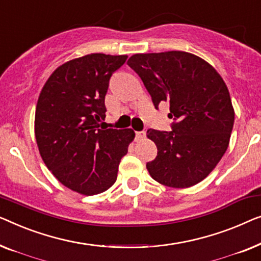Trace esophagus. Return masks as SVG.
<instances>
[{
  "instance_id": "obj_1",
  "label": "esophagus",
  "mask_w": 261,
  "mask_h": 261,
  "mask_svg": "<svg viewBox=\"0 0 261 261\" xmlns=\"http://www.w3.org/2000/svg\"><path fill=\"white\" fill-rule=\"evenodd\" d=\"M145 137V131H136V138L138 139V141H141Z\"/></svg>"
}]
</instances>
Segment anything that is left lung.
Masks as SVG:
<instances>
[{
	"mask_svg": "<svg viewBox=\"0 0 261 261\" xmlns=\"http://www.w3.org/2000/svg\"><path fill=\"white\" fill-rule=\"evenodd\" d=\"M127 65L139 75L155 108L166 101L171 131L149 129L157 156L146 163L151 177L171 188L202 181L229 144L234 109L225 82L207 61L192 53L170 50L134 54Z\"/></svg>",
	"mask_w": 261,
	"mask_h": 261,
	"instance_id": "8db88e82",
	"label": "left lung"
}]
</instances>
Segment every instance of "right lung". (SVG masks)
<instances>
[{
	"label": "right lung",
	"instance_id": "obj_1",
	"mask_svg": "<svg viewBox=\"0 0 261 261\" xmlns=\"http://www.w3.org/2000/svg\"><path fill=\"white\" fill-rule=\"evenodd\" d=\"M127 56L92 53L54 71L40 92L35 138L46 167L73 192L90 196L108 190L134 141L132 129H100L111 75Z\"/></svg>",
	"mask_w": 261,
	"mask_h": 261
}]
</instances>
